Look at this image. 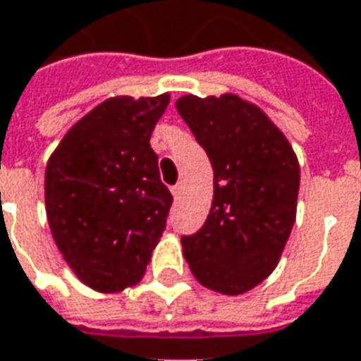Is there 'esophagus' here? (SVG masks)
<instances>
[{
  "label": "esophagus",
  "instance_id": "obj_1",
  "mask_svg": "<svg viewBox=\"0 0 361 361\" xmlns=\"http://www.w3.org/2000/svg\"><path fill=\"white\" fill-rule=\"evenodd\" d=\"M181 193H183V183H176L172 188V195L173 197H180Z\"/></svg>",
  "mask_w": 361,
  "mask_h": 361
}]
</instances>
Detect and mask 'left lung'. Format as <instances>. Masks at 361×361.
<instances>
[{
    "mask_svg": "<svg viewBox=\"0 0 361 361\" xmlns=\"http://www.w3.org/2000/svg\"><path fill=\"white\" fill-rule=\"evenodd\" d=\"M181 119L213 166V207L197 233L181 236L201 286L240 295L274 271L291 234L299 162L283 133L236 95H183Z\"/></svg>",
    "mask_w": 361,
    "mask_h": 361,
    "instance_id": "8db88e82",
    "label": "left lung"
}]
</instances>
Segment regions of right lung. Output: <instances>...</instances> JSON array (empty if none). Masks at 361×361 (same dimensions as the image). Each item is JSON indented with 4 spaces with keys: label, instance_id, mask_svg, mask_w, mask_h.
<instances>
[{
    "label": "right lung",
    "instance_id": "1",
    "mask_svg": "<svg viewBox=\"0 0 361 361\" xmlns=\"http://www.w3.org/2000/svg\"><path fill=\"white\" fill-rule=\"evenodd\" d=\"M170 103L111 97L78 121L50 156L44 199L58 250L95 291L135 286L166 231L172 193L150 135Z\"/></svg>",
    "mask_w": 361,
    "mask_h": 361
}]
</instances>
